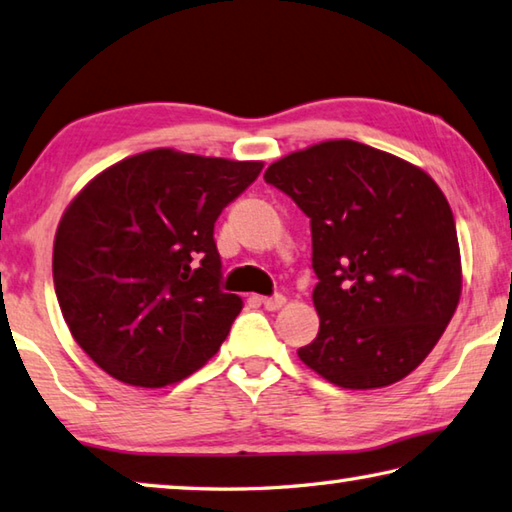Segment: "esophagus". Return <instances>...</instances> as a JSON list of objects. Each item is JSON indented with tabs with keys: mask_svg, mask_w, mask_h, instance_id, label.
Listing matches in <instances>:
<instances>
[{
	"mask_svg": "<svg viewBox=\"0 0 512 512\" xmlns=\"http://www.w3.org/2000/svg\"><path fill=\"white\" fill-rule=\"evenodd\" d=\"M284 302H286V297H284L282 293L271 295V297H262V304L266 306L268 311H277V309H282Z\"/></svg>",
	"mask_w": 512,
	"mask_h": 512,
	"instance_id": "obj_1",
	"label": "esophagus"
}]
</instances>
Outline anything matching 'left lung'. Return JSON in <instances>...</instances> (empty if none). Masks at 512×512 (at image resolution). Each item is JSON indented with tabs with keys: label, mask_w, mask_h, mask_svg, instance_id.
Returning <instances> with one entry per match:
<instances>
[{
	"label": "left lung",
	"mask_w": 512,
	"mask_h": 512,
	"mask_svg": "<svg viewBox=\"0 0 512 512\" xmlns=\"http://www.w3.org/2000/svg\"><path fill=\"white\" fill-rule=\"evenodd\" d=\"M264 181L311 221L320 331L297 356L345 389L405 378L439 342L461 295L457 226L439 185L356 141L288 154Z\"/></svg>",
	"instance_id": "obj_1"
}]
</instances>
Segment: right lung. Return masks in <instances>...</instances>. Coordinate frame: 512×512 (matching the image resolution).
<instances>
[{
    "label": "right lung",
    "mask_w": 512,
    "mask_h": 512,
    "mask_svg": "<svg viewBox=\"0 0 512 512\" xmlns=\"http://www.w3.org/2000/svg\"><path fill=\"white\" fill-rule=\"evenodd\" d=\"M262 163L152 150L98 174L55 232L53 284L87 356L165 387L206 365L241 311L221 291L215 221Z\"/></svg>",
    "instance_id": "1"
}]
</instances>
